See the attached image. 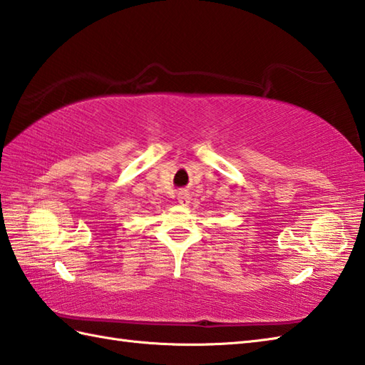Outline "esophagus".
<instances>
[{
	"instance_id": "1",
	"label": "esophagus",
	"mask_w": 365,
	"mask_h": 365,
	"mask_svg": "<svg viewBox=\"0 0 365 365\" xmlns=\"http://www.w3.org/2000/svg\"><path fill=\"white\" fill-rule=\"evenodd\" d=\"M177 199H178V202H180L182 205H187V204L190 202L191 196H190V192H188V191H180V192H178Z\"/></svg>"
}]
</instances>
